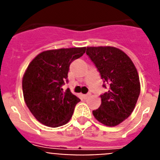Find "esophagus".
Here are the masks:
<instances>
[{"instance_id": "1", "label": "esophagus", "mask_w": 160, "mask_h": 160, "mask_svg": "<svg viewBox=\"0 0 160 160\" xmlns=\"http://www.w3.org/2000/svg\"><path fill=\"white\" fill-rule=\"evenodd\" d=\"M90 95H91V94H90V93H87V94H84V95H83V97H84V98H86V99H87V98H88Z\"/></svg>"}]
</instances>
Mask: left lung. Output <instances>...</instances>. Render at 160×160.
<instances>
[{"label": "left lung", "mask_w": 160, "mask_h": 160, "mask_svg": "<svg viewBox=\"0 0 160 160\" xmlns=\"http://www.w3.org/2000/svg\"><path fill=\"white\" fill-rule=\"evenodd\" d=\"M102 79L109 84V90L101 95V106L93 111L94 118L108 127H114L131 115L140 93L139 77L128 55L112 46L87 47ZM106 88V85L103 84Z\"/></svg>", "instance_id": "left-lung-1"}]
</instances>
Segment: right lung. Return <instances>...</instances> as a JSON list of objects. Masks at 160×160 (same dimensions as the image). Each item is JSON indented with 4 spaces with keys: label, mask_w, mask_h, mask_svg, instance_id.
Here are the masks:
<instances>
[{
    "label": "right lung",
    "mask_w": 160,
    "mask_h": 160,
    "mask_svg": "<svg viewBox=\"0 0 160 160\" xmlns=\"http://www.w3.org/2000/svg\"><path fill=\"white\" fill-rule=\"evenodd\" d=\"M86 47L51 49L37 55L29 63L22 78L26 106L38 121L51 128L67 123L80 99L63 91L68 82L70 63L82 57Z\"/></svg>",
    "instance_id": "add662e5"
}]
</instances>
